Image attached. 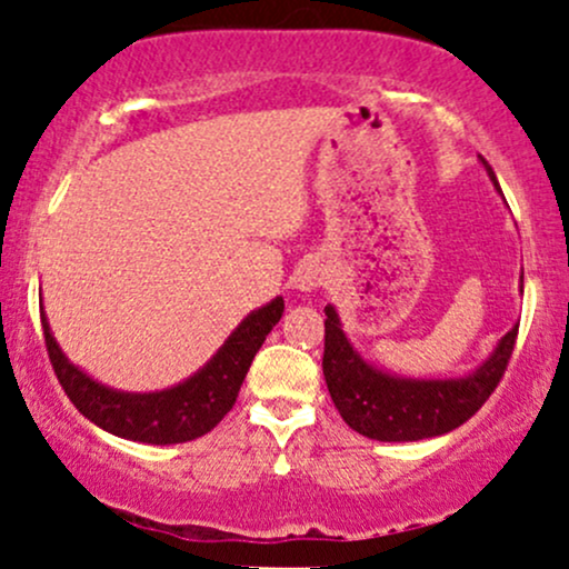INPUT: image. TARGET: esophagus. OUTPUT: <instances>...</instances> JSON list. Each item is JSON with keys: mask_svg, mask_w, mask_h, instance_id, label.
<instances>
[{"mask_svg": "<svg viewBox=\"0 0 569 569\" xmlns=\"http://www.w3.org/2000/svg\"><path fill=\"white\" fill-rule=\"evenodd\" d=\"M323 276H326V272H323L321 264L307 262L297 270L293 286H297V289H302V291H312V289H318V286H323Z\"/></svg>", "mask_w": 569, "mask_h": 569, "instance_id": "obj_1", "label": "esophagus"}]
</instances>
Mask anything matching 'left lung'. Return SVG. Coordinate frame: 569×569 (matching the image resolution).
<instances>
[{
    "label": "left lung",
    "instance_id": "obj_1",
    "mask_svg": "<svg viewBox=\"0 0 569 569\" xmlns=\"http://www.w3.org/2000/svg\"><path fill=\"white\" fill-rule=\"evenodd\" d=\"M485 162L489 179L498 187L495 171ZM500 189V187H498ZM525 278V276H521ZM323 377L342 420L375 441H420L443 436L485 407L506 375L519 335V323L500 339L492 356L466 377L449 380H411L371 367L345 337L337 310L326 305Z\"/></svg>",
    "mask_w": 569,
    "mask_h": 569
}]
</instances>
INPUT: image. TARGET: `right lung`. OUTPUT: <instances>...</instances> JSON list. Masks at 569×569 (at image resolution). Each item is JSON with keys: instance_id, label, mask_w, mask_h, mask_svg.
<instances>
[{"instance_id": "1", "label": "right lung", "mask_w": 569, "mask_h": 569, "mask_svg": "<svg viewBox=\"0 0 569 569\" xmlns=\"http://www.w3.org/2000/svg\"><path fill=\"white\" fill-rule=\"evenodd\" d=\"M283 316V297L259 307L227 337L217 356L189 380L158 393H122L96 382L63 356L42 310V331L50 363L69 401L98 428L141 443H184L200 439L234 407L248 367L272 326Z\"/></svg>"}]
</instances>
